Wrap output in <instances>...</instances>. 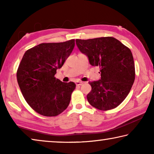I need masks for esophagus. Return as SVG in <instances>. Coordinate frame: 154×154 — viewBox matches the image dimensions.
Instances as JSON below:
<instances>
[{
	"instance_id": "esophagus-1",
	"label": "esophagus",
	"mask_w": 154,
	"mask_h": 154,
	"mask_svg": "<svg viewBox=\"0 0 154 154\" xmlns=\"http://www.w3.org/2000/svg\"><path fill=\"white\" fill-rule=\"evenodd\" d=\"M83 83L82 82H79V81H77V82H75V84H76L77 85H82Z\"/></svg>"
}]
</instances>
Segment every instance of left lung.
Listing matches in <instances>:
<instances>
[{"label": "left lung", "instance_id": "left-lung-1", "mask_svg": "<svg viewBox=\"0 0 154 154\" xmlns=\"http://www.w3.org/2000/svg\"><path fill=\"white\" fill-rule=\"evenodd\" d=\"M79 50L88 57L92 66H99L100 80L89 82L92 90L88 101L94 107L107 111L117 107L128 94L135 79L132 52L111 36L76 39Z\"/></svg>", "mask_w": 154, "mask_h": 154}]
</instances>
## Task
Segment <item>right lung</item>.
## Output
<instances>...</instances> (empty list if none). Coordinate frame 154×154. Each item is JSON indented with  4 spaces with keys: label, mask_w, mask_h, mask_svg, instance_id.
Segmentation results:
<instances>
[{
    "label": "right lung",
    "mask_w": 154,
    "mask_h": 154,
    "mask_svg": "<svg viewBox=\"0 0 154 154\" xmlns=\"http://www.w3.org/2000/svg\"><path fill=\"white\" fill-rule=\"evenodd\" d=\"M75 47V39L41 43L25 52L17 71V79L26 101L42 116H58L70 103L76 85L54 77Z\"/></svg>",
    "instance_id": "right-lung-1"
}]
</instances>
